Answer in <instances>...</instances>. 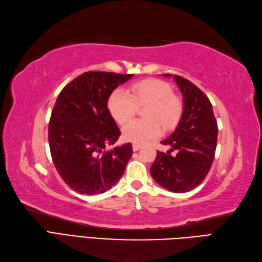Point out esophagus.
<instances>
[{"label":"esophagus","mask_w":262,"mask_h":262,"mask_svg":"<svg viewBox=\"0 0 262 262\" xmlns=\"http://www.w3.org/2000/svg\"><path fill=\"white\" fill-rule=\"evenodd\" d=\"M141 147H142L141 144H133V145H132V148H133V150H134V151L139 150Z\"/></svg>","instance_id":"esophagus-1"}]
</instances>
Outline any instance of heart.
Segmentation results:
<instances>
[{
	"label": "heart",
	"mask_w": 262,
	"mask_h": 262,
	"mask_svg": "<svg viewBox=\"0 0 262 262\" xmlns=\"http://www.w3.org/2000/svg\"><path fill=\"white\" fill-rule=\"evenodd\" d=\"M148 105L144 113L147 120H134L122 129L125 141L134 144L155 139L161 132L160 124L172 128L183 113L181 98L173 94L172 88L165 81L146 79L133 83L130 92L116 89L108 97L107 108L114 120L119 124L130 121L138 107Z\"/></svg>",
	"instance_id": "b5f03b06"
}]
</instances>
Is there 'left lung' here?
I'll return each instance as SVG.
<instances>
[{
	"mask_svg": "<svg viewBox=\"0 0 262 262\" xmlns=\"http://www.w3.org/2000/svg\"><path fill=\"white\" fill-rule=\"evenodd\" d=\"M164 77L171 75L164 74ZM173 80L183 96L182 118L173 133L160 142L170 146V150H157L150 174L168 191L185 193L200 185L209 172L217 147L218 125L212 105L202 90L180 76H173ZM171 151L177 155L172 157Z\"/></svg>",
	"mask_w": 262,
	"mask_h": 262,
	"instance_id": "obj_1",
	"label": "left lung"
}]
</instances>
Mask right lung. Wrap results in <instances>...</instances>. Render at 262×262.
I'll return each instance as SVG.
<instances>
[{
	"instance_id": "add662e5",
	"label": "right lung",
	"mask_w": 262,
	"mask_h": 262,
	"mask_svg": "<svg viewBox=\"0 0 262 262\" xmlns=\"http://www.w3.org/2000/svg\"><path fill=\"white\" fill-rule=\"evenodd\" d=\"M132 77L89 71L68 83L57 97L49 123L51 155L64 182L78 193H104L123 176L133 154L132 144L106 149L120 137L107 101Z\"/></svg>"
}]
</instances>
